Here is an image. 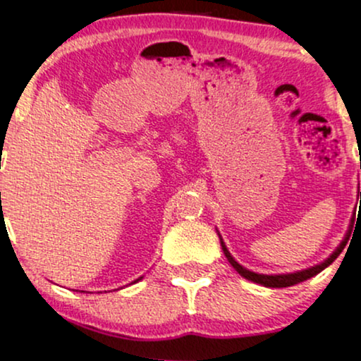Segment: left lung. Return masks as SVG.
I'll return each mask as SVG.
<instances>
[{"label": "left lung", "mask_w": 361, "mask_h": 361, "mask_svg": "<svg viewBox=\"0 0 361 361\" xmlns=\"http://www.w3.org/2000/svg\"><path fill=\"white\" fill-rule=\"evenodd\" d=\"M358 197H360V200H361V192H358ZM351 224H353V222H351ZM348 239H350V231H348L346 238L343 239V243L339 244V246L336 247V250L333 251V255H331L329 258L322 261V263L316 264V267L307 268V270H300V271H295V273H287V275H261V273H255V271L246 270V268L241 267V264H239L238 261H235V259L233 258V256H231V252L227 251V247H226V244H224L222 238H221V246H222V251H224V255H226L227 261H229V263L233 264L234 270L238 271L239 275H241V276H244V279H247V280L255 281V283L263 285V287H270V288H283V287H292V285L300 283V281H305V280L312 279L314 275H317V273H321L322 270H324V268L329 267V264L333 263V261L336 259L339 255H341V251L345 250V246H346Z\"/></svg>", "instance_id": "1"}]
</instances>
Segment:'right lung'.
I'll return each mask as SVG.
<instances>
[{
    "mask_svg": "<svg viewBox=\"0 0 361 361\" xmlns=\"http://www.w3.org/2000/svg\"><path fill=\"white\" fill-rule=\"evenodd\" d=\"M140 279H142V276H140ZM140 279H137V280H135V281H139V280H140ZM135 281H134V283H135Z\"/></svg>",
    "mask_w": 361,
    "mask_h": 361,
    "instance_id": "add662e5",
    "label": "right lung"
}]
</instances>
